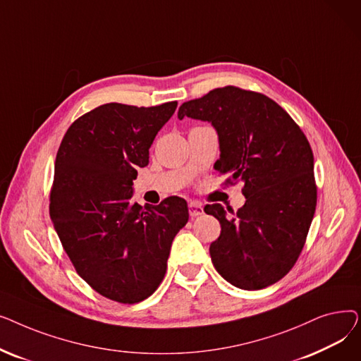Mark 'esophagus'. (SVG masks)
I'll use <instances>...</instances> for the list:
<instances>
[{"label": "esophagus", "instance_id": "1", "mask_svg": "<svg viewBox=\"0 0 361 361\" xmlns=\"http://www.w3.org/2000/svg\"><path fill=\"white\" fill-rule=\"evenodd\" d=\"M188 214H190L192 218L203 215V206L197 202H190L188 203Z\"/></svg>", "mask_w": 361, "mask_h": 361}]
</instances>
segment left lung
Masks as SVG:
<instances>
[{
  "instance_id": "1",
  "label": "left lung",
  "mask_w": 361,
  "mask_h": 361,
  "mask_svg": "<svg viewBox=\"0 0 361 361\" xmlns=\"http://www.w3.org/2000/svg\"><path fill=\"white\" fill-rule=\"evenodd\" d=\"M184 117L212 124L221 152L215 169L230 183H244L245 203L234 218L219 203L204 206L221 224L209 247L215 269L241 290L272 286L294 267L316 209L314 159L305 133L271 98L234 86L184 102Z\"/></svg>"
}]
</instances>
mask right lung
<instances>
[{
    "label": "right lung",
    "mask_w": 361,
    "mask_h": 361,
    "mask_svg": "<svg viewBox=\"0 0 361 361\" xmlns=\"http://www.w3.org/2000/svg\"><path fill=\"white\" fill-rule=\"evenodd\" d=\"M158 106L105 104L67 130L56 152L49 214L78 274L104 297L133 305L159 287L174 237L188 221L184 199L133 202L137 168L173 117Z\"/></svg>",
    "instance_id": "right-lung-1"
}]
</instances>
